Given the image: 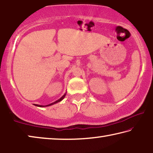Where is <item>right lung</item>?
Masks as SVG:
<instances>
[{"label":"right lung","mask_w":153,"mask_h":153,"mask_svg":"<svg viewBox=\"0 0 153 153\" xmlns=\"http://www.w3.org/2000/svg\"><path fill=\"white\" fill-rule=\"evenodd\" d=\"M66 94H65L63 96H62V97H60V98H59V100H57V101L54 102H53V103L50 104H49V105H47V106H42V105H39V104H35V106H39V107H45V106H51V105H53V104H56V103H57V102H59L60 101H62V100L64 98V97L66 96Z\"/></svg>","instance_id":"1"}]
</instances>
